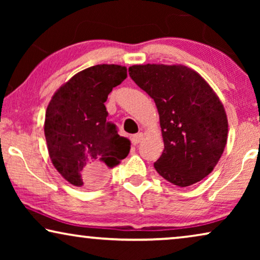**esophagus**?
Instances as JSON below:
<instances>
[{
  "label": "esophagus",
  "instance_id": "34e87169",
  "mask_svg": "<svg viewBox=\"0 0 260 260\" xmlns=\"http://www.w3.org/2000/svg\"><path fill=\"white\" fill-rule=\"evenodd\" d=\"M143 137H144V135L142 134V133L134 135V136L131 137V143H133L134 145H136V144L140 143V142H141L142 140H143Z\"/></svg>",
  "mask_w": 260,
  "mask_h": 260
}]
</instances>
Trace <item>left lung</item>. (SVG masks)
Returning <instances> with one entry per match:
<instances>
[{
    "instance_id": "8db88e82",
    "label": "left lung",
    "mask_w": 260,
    "mask_h": 260,
    "mask_svg": "<svg viewBox=\"0 0 260 260\" xmlns=\"http://www.w3.org/2000/svg\"><path fill=\"white\" fill-rule=\"evenodd\" d=\"M137 86L154 99L165 149L154 167L163 179L188 187L209 175L227 143L229 122L214 90L184 65L129 67Z\"/></svg>"
}]
</instances>
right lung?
<instances>
[{"label": "right lung", "mask_w": 260, "mask_h": 260, "mask_svg": "<svg viewBox=\"0 0 260 260\" xmlns=\"http://www.w3.org/2000/svg\"><path fill=\"white\" fill-rule=\"evenodd\" d=\"M126 78V67L95 65L61 85L46 110L45 137L49 157L66 181L76 187L99 184L108 168L130 151V141L109 123L104 103Z\"/></svg>", "instance_id": "obj_1"}]
</instances>
